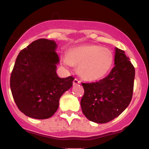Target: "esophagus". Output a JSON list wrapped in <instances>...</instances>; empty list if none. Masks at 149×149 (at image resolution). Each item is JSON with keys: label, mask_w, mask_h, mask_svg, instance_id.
<instances>
[{"label": "esophagus", "mask_w": 149, "mask_h": 149, "mask_svg": "<svg viewBox=\"0 0 149 149\" xmlns=\"http://www.w3.org/2000/svg\"><path fill=\"white\" fill-rule=\"evenodd\" d=\"M73 85H77V84H80V80H78V79H76V78H75L74 80H73Z\"/></svg>", "instance_id": "obj_1"}]
</instances>
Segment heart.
<instances>
[{
	"mask_svg": "<svg viewBox=\"0 0 149 149\" xmlns=\"http://www.w3.org/2000/svg\"><path fill=\"white\" fill-rule=\"evenodd\" d=\"M66 66H78V72L83 79L95 81L104 77L111 69L114 56L109 49L100 45H85L70 49L67 55L61 57Z\"/></svg>",
	"mask_w": 149,
	"mask_h": 149,
	"instance_id": "obj_1",
	"label": "heart"
}]
</instances>
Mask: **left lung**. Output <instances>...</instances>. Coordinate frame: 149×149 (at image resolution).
<instances>
[{"label":"left lung","mask_w":149,"mask_h":149,"mask_svg":"<svg viewBox=\"0 0 149 149\" xmlns=\"http://www.w3.org/2000/svg\"><path fill=\"white\" fill-rule=\"evenodd\" d=\"M115 50V66L106 78L82 83L85 90L80 101L82 111L97 123H107L120 115L132 97L134 67L123 50L117 47Z\"/></svg>","instance_id":"obj_1"}]
</instances>
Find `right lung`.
I'll list each match as a JSON object with an SVG mask.
<instances>
[{"label":"right lung","instance_id":"add662e5","mask_svg":"<svg viewBox=\"0 0 149 149\" xmlns=\"http://www.w3.org/2000/svg\"><path fill=\"white\" fill-rule=\"evenodd\" d=\"M54 40L41 38L22 49L10 77L12 95L18 109L29 117L47 119L59 107V99L72 87V76L59 78Z\"/></svg>","mask_w":149,"mask_h":149}]
</instances>
